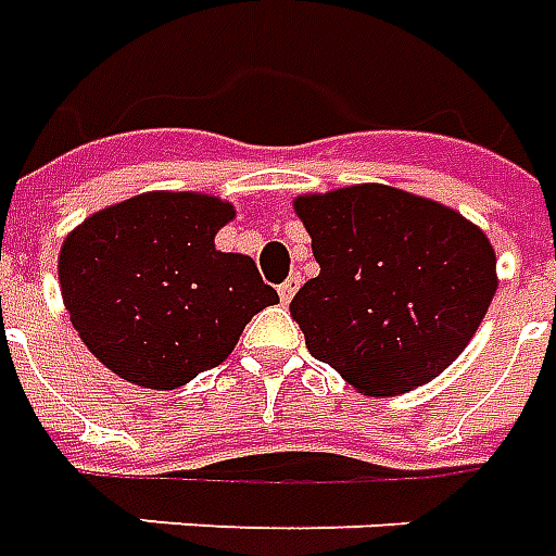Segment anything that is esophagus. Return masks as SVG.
<instances>
[{"label": "esophagus", "instance_id": "34e87169", "mask_svg": "<svg viewBox=\"0 0 556 556\" xmlns=\"http://www.w3.org/2000/svg\"><path fill=\"white\" fill-rule=\"evenodd\" d=\"M299 285H302V278H299V275H290L285 285L278 287V296H281V302H285V305H287V302H290V299L296 296Z\"/></svg>", "mask_w": 556, "mask_h": 556}]
</instances>
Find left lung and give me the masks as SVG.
<instances>
[{"mask_svg": "<svg viewBox=\"0 0 556 556\" xmlns=\"http://www.w3.org/2000/svg\"><path fill=\"white\" fill-rule=\"evenodd\" d=\"M320 275L290 314L314 359L365 395H401L458 359L497 290L488 236L460 212L389 185L293 200Z\"/></svg>", "mask_w": 556, "mask_h": 556, "instance_id": "8db88e82", "label": "left lung"}]
</instances>
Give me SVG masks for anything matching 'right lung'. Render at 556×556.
Here are the masks:
<instances>
[{
  "mask_svg": "<svg viewBox=\"0 0 556 556\" xmlns=\"http://www.w3.org/2000/svg\"><path fill=\"white\" fill-rule=\"evenodd\" d=\"M233 215L218 197L149 191L71 230L62 302L101 365L164 392L233 353L251 317L278 302L254 260L215 248Z\"/></svg>",
  "mask_w": 556,
  "mask_h": 556,
  "instance_id": "1",
  "label": "right lung"
}]
</instances>
